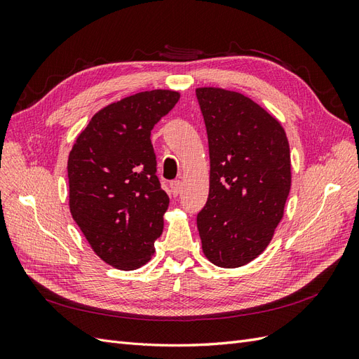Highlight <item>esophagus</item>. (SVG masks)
<instances>
[{
  "label": "esophagus",
  "instance_id": "34e87169",
  "mask_svg": "<svg viewBox=\"0 0 359 359\" xmlns=\"http://www.w3.org/2000/svg\"><path fill=\"white\" fill-rule=\"evenodd\" d=\"M181 190H182V182L180 180H175L170 182V193L173 194V196H178Z\"/></svg>",
  "mask_w": 359,
  "mask_h": 359
}]
</instances>
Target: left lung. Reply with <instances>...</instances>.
<instances>
[{"label":"left lung","mask_w":359,"mask_h":359,"mask_svg":"<svg viewBox=\"0 0 359 359\" xmlns=\"http://www.w3.org/2000/svg\"><path fill=\"white\" fill-rule=\"evenodd\" d=\"M210 147V194L198 214L203 255L238 268L264 252L290 190V149L283 127L248 97L198 88Z\"/></svg>","instance_id":"left-lung-1"}]
</instances>
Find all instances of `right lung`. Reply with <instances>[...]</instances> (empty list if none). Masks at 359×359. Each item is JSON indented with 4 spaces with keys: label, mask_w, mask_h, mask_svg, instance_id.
<instances>
[{
    "label": "right lung",
    "mask_w": 359,
    "mask_h": 359,
    "mask_svg": "<svg viewBox=\"0 0 359 359\" xmlns=\"http://www.w3.org/2000/svg\"><path fill=\"white\" fill-rule=\"evenodd\" d=\"M180 100L153 90L103 107L69 154V205L97 256L118 269L145 265L169 198L157 177L151 130Z\"/></svg>",
    "instance_id": "add662e5"
}]
</instances>
